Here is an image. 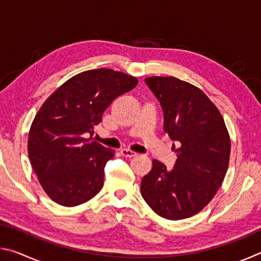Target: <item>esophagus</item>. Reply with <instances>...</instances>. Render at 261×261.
I'll list each match as a JSON object with an SVG mask.
<instances>
[{
	"label": "esophagus",
	"instance_id": "esophagus-1",
	"mask_svg": "<svg viewBox=\"0 0 261 261\" xmlns=\"http://www.w3.org/2000/svg\"><path fill=\"white\" fill-rule=\"evenodd\" d=\"M121 153H122V155H124L126 158H134V156L137 155L136 152L131 151V149H129V148H123L122 151H121Z\"/></svg>",
	"mask_w": 261,
	"mask_h": 261
}]
</instances>
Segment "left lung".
Listing matches in <instances>:
<instances>
[{"label":"left lung","mask_w":261,"mask_h":261,"mask_svg":"<svg viewBox=\"0 0 261 261\" xmlns=\"http://www.w3.org/2000/svg\"><path fill=\"white\" fill-rule=\"evenodd\" d=\"M145 82L160 101L163 130L179 147L173 170L153 160L152 170L141 179V196L161 218L187 219L208 205L222 184L230 137L222 115L200 88L176 77Z\"/></svg>","instance_id":"left-lung-1"}]
</instances>
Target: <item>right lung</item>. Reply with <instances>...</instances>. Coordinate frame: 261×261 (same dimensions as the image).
<instances>
[{
    "mask_svg": "<svg viewBox=\"0 0 261 261\" xmlns=\"http://www.w3.org/2000/svg\"><path fill=\"white\" fill-rule=\"evenodd\" d=\"M137 84L136 77L112 69L88 70L68 79L43 102L31 125L28 152L51 200L73 207L100 192L114 149L92 139L94 127L110 103Z\"/></svg>",
    "mask_w": 261,
    "mask_h": 261,
    "instance_id": "obj_1",
    "label": "right lung"
}]
</instances>
